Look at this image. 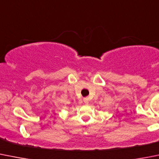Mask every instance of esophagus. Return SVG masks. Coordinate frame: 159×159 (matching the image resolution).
I'll list each match as a JSON object with an SVG mask.
<instances>
[{"label":"esophagus","instance_id":"esophagus-1","mask_svg":"<svg viewBox=\"0 0 159 159\" xmlns=\"http://www.w3.org/2000/svg\"><path fill=\"white\" fill-rule=\"evenodd\" d=\"M89 102V98H87V97L84 98V103H85V104H88Z\"/></svg>","mask_w":159,"mask_h":159}]
</instances>
